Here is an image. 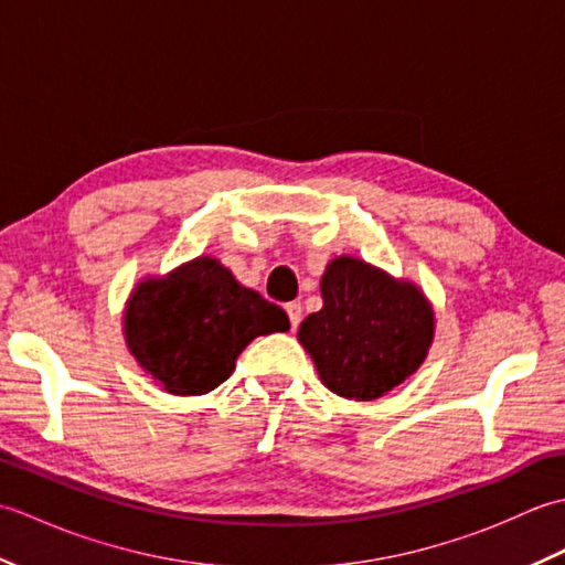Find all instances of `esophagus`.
<instances>
[{"label":"esophagus","mask_w":565,"mask_h":565,"mask_svg":"<svg viewBox=\"0 0 565 565\" xmlns=\"http://www.w3.org/2000/svg\"><path fill=\"white\" fill-rule=\"evenodd\" d=\"M284 308H286V316H289V322H291V330H296V328H298V322H301V318H303V310H301V303H298V301H291V303H286Z\"/></svg>","instance_id":"obj_1"}]
</instances>
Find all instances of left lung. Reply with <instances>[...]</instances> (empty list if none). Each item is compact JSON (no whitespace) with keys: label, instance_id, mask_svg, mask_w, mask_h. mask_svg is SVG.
I'll use <instances>...</instances> for the list:
<instances>
[{"label":"left lung","instance_id":"8db88e82","mask_svg":"<svg viewBox=\"0 0 565 565\" xmlns=\"http://www.w3.org/2000/svg\"><path fill=\"white\" fill-rule=\"evenodd\" d=\"M320 291L322 310L301 322L298 340L332 393L376 401L423 364L435 313L413 284L340 257L328 264Z\"/></svg>","mask_w":565,"mask_h":565}]
</instances>
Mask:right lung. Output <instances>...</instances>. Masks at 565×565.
<instances>
[{
	"mask_svg": "<svg viewBox=\"0 0 565 565\" xmlns=\"http://www.w3.org/2000/svg\"><path fill=\"white\" fill-rule=\"evenodd\" d=\"M289 330L284 310L199 257L167 279L142 281L126 306V342L167 393L203 395L233 374L257 334Z\"/></svg>",
	"mask_w": 565,
	"mask_h": 565,
	"instance_id": "obj_1",
	"label": "right lung"
}]
</instances>
